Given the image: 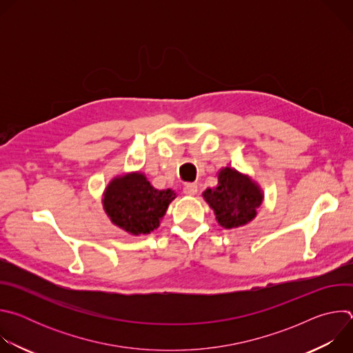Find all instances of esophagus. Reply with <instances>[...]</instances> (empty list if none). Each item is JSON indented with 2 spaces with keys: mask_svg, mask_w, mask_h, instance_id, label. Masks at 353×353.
Instances as JSON below:
<instances>
[{
  "mask_svg": "<svg viewBox=\"0 0 353 353\" xmlns=\"http://www.w3.org/2000/svg\"><path fill=\"white\" fill-rule=\"evenodd\" d=\"M183 191H184L185 195H195V194L198 192V185L194 184V183H187V184L184 185Z\"/></svg>",
  "mask_w": 353,
  "mask_h": 353,
  "instance_id": "obj_1",
  "label": "esophagus"
}]
</instances>
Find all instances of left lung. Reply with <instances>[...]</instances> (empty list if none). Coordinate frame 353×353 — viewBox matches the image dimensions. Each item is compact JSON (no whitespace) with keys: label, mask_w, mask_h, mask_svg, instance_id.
Returning <instances> with one entry per match:
<instances>
[{"label":"left lung","mask_w":353,"mask_h":353,"mask_svg":"<svg viewBox=\"0 0 353 353\" xmlns=\"http://www.w3.org/2000/svg\"><path fill=\"white\" fill-rule=\"evenodd\" d=\"M203 196L214 210L218 223L225 229H232L256 218L264 195L250 177L225 168L218 174V185L207 188Z\"/></svg>","instance_id":"left-lung-1"}]
</instances>
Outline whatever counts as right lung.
Returning <instances> with one entry per match:
<instances>
[{"label":"right lung","instance_id":"1","mask_svg":"<svg viewBox=\"0 0 353 353\" xmlns=\"http://www.w3.org/2000/svg\"><path fill=\"white\" fill-rule=\"evenodd\" d=\"M176 192L157 190L142 173L116 177L108 185L103 207L110 221L131 234H146L159 226Z\"/></svg>","mask_w":353,"mask_h":353}]
</instances>
